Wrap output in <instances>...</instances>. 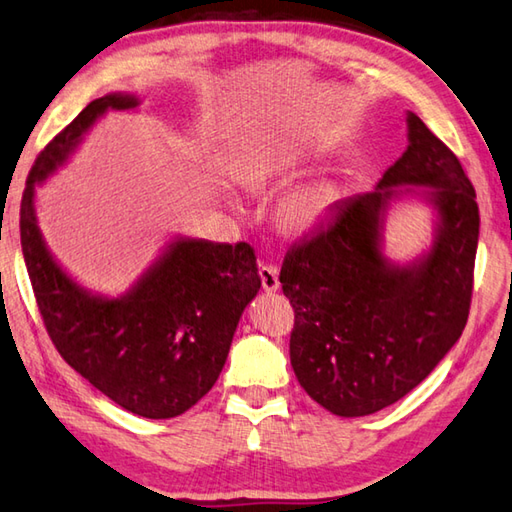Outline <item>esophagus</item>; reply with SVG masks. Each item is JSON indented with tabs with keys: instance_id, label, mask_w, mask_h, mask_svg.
<instances>
[{
	"instance_id": "esophagus-1",
	"label": "esophagus",
	"mask_w": 512,
	"mask_h": 512,
	"mask_svg": "<svg viewBox=\"0 0 512 512\" xmlns=\"http://www.w3.org/2000/svg\"><path fill=\"white\" fill-rule=\"evenodd\" d=\"M279 268L275 264H264L259 268V277H262V286L266 293H275L279 288Z\"/></svg>"
}]
</instances>
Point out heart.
Returning <instances> with one entry per match:
<instances>
[{"label":"heart","instance_id":"b5f03b06","mask_svg":"<svg viewBox=\"0 0 512 512\" xmlns=\"http://www.w3.org/2000/svg\"><path fill=\"white\" fill-rule=\"evenodd\" d=\"M330 204V190L326 186L306 188L288 199L282 210L284 224L293 230H306L317 224Z\"/></svg>","mask_w":512,"mask_h":512}]
</instances>
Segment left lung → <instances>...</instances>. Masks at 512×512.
<instances>
[{
  "mask_svg": "<svg viewBox=\"0 0 512 512\" xmlns=\"http://www.w3.org/2000/svg\"><path fill=\"white\" fill-rule=\"evenodd\" d=\"M406 153L373 193L342 199L284 257L295 310L290 364L306 393L339 417L373 415L422 384L462 337L473 297L479 208L457 155L415 113ZM397 185H428L440 213L417 267L385 264L376 239Z\"/></svg>",
  "mask_w": 512,
  "mask_h": 512,
  "instance_id": "1",
  "label": "left lung"
}]
</instances>
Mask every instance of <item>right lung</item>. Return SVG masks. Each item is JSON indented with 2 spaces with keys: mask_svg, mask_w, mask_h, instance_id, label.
Returning a JSON list of instances; mask_svg holds the SVG:
<instances>
[{
  "mask_svg": "<svg viewBox=\"0 0 512 512\" xmlns=\"http://www.w3.org/2000/svg\"><path fill=\"white\" fill-rule=\"evenodd\" d=\"M135 106L130 95L99 97L50 139L26 179L19 233L39 315L64 362L130 413L170 419L193 408L222 373L239 317L262 288L255 250L179 239L133 293L90 297L53 262L33 206L35 184L99 115Z\"/></svg>",
  "mask_w": 512,
  "mask_h": 512,
  "instance_id": "1",
  "label": "right lung"
}]
</instances>
